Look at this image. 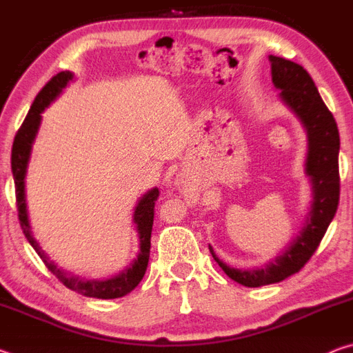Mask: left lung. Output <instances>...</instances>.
Segmentation results:
<instances>
[{"instance_id": "obj_1", "label": "left lung", "mask_w": 353, "mask_h": 353, "mask_svg": "<svg viewBox=\"0 0 353 353\" xmlns=\"http://www.w3.org/2000/svg\"><path fill=\"white\" fill-rule=\"evenodd\" d=\"M274 87L279 98L301 121L307 134L305 174L312 187V201L302 229L276 259L259 268L238 270L218 259L208 249L227 276L249 288L282 282L301 271L318 249L339 202V132L332 112L322 101L312 76L303 67L283 57L270 56Z\"/></svg>"}]
</instances>
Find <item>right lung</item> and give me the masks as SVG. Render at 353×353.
<instances>
[{
  "instance_id": "right-lung-1",
  "label": "right lung",
  "mask_w": 353,
  "mask_h": 353,
  "mask_svg": "<svg viewBox=\"0 0 353 353\" xmlns=\"http://www.w3.org/2000/svg\"><path fill=\"white\" fill-rule=\"evenodd\" d=\"M74 74L71 71H61L52 79L41 88L40 93L35 97L34 103L29 109L28 115L23 121L21 128L15 135L14 145H12V174H14L15 182V194H17V208H19V219L20 225L25 234L29 244L35 249V252L40 255L43 260L48 270H50L54 276L61 280V282L67 286V288L79 292L82 296L87 297H97V299H117L129 294L137 285L141 282L143 276H145L148 261H149V249H151V232H152V223H154V205L155 201L159 198V188H151L146 191L137 202L134 208L132 223L135 224V230L139 234V254L132 260L126 270L118 272L117 276L105 280L92 279L87 280L74 274L67 272L62 268H59L54 261L50 260V256L40 248V244L32 235L31 223H29V213H28V202H26V174H28V165L31 160L32 145L35 141V137L39 134L40 123H41V113L54 101L59 94L62 93L65 87L68 85L70 81H73Z\"/></svg>"
}]
</instances>
